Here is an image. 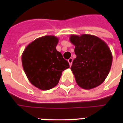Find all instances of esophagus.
Instances as JSON below:
<instances>
[{"label": "esophagus", "mask_w": 123, "mask_h": 123, "mask_svg": "<svg viewBox=\"0 0 123 123\" xmlns=\"http://www.w3.org/2000/svg\"><path fill=\"white\" fill-rule=\"evenodd\" d=\"M68 62H69V65H70V66H71V64H72V62H73V59L72 58H69V59L68 60Z\"/></svg>", "instance_id": "esophagus-1"}]
</instances>
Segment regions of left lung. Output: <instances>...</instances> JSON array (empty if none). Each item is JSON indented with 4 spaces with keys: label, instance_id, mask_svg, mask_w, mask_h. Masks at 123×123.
<instances>
[{
    "label": "left lung",
    "instance_id": "1",
    "mask_svg": "<svg viewBox=\"0 0 123 123\" xmlns=\"http://www.w3.org/2000/svg\"><path fill=\"white\" fill-rule=\"evenodd\" d=\"M77 57L71 69L78 86L91 89L101 85L109 75L112 63V54L102 39L91 34L71 35Z\"/></svg>",
    "mask_w": 123,
    "mask_h": 123
}]
</instances>
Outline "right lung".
Returning <instances> with one entry per match:
<instances>
[{
    "label": "right lung",
    "instance_id": "obj_1",
    "mask_svg": "<svg viewBox=\"0 0 123 123\" xmlns=\"http://www.w3.org/2000/svg\"><path fill=\"white\" fill-rule=\"evenodd\" d=\"M59 38L44 36L26 46L22 55L23 68L33 86L49 90L59 83L62 72L69 68L68 62L56 50Z\"/></svg>",
    "mask_w": 123,
    "mask_h": 123
}]
</instances>
